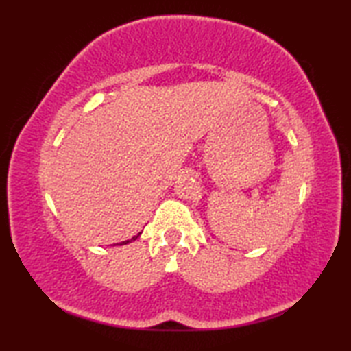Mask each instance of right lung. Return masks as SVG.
Here are the masks:
<instances>
[{
  "instance_id": "right-lung-1",
  "label": "right lung",
  "mask_w": 351,
  "mask_h": 351,
  "mask_svg": "<svg viewBox=\"0 0 351 351\" xmlns=\"http://www.w3.org/2000/svg\"><path fill=\"white\" fill-rule=\"evenodd\" d=\"M137 237H138V235H136V237H132V238H131V240H126V241H123L122 244H126V243H131V241H134V240H136V238H137Z\"/></svg>"
}]
</instances>
